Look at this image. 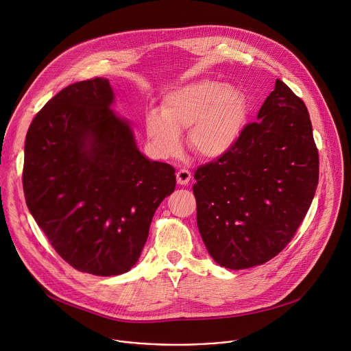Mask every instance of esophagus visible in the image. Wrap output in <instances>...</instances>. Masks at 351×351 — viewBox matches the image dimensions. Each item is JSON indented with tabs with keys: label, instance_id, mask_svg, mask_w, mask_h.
Here are the masks:
<instances>
[{
	"label": "esophagus",
	"instance_id": "34e87169",
	"mask_svg": "<svg viewBox=\"0 0 351 351\" xmlns=\"http://www.w3.org/2000/svg\"><path fill=\"white\" fill-rule=\"evenodd\" d=\"M190 178H191V173H190V171H187V169H180V171H178V173H176V179H178V183L179 184H187L189 182H190Z\"/></svg>",
	"mask_w": 351,
	"mask_h": 351
}]
</instances>
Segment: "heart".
Masks as SVG:
<instances>
[{
	"mask_svg": "<svg viewBox=\"0 0 351 351\" xmlns=\"http://www.w3.org/2000/svg\"><path fill=\"white\" fill-rule=\"evenodd\" d=\"M248 112L245 93L215 80H195L168 91L158 112L148 114L147 136L161 157L173 156L179 133L203 158H218L233 148Z\"/></svg>",
	"mask_w": 351,
	"mask_h": 351,
	"instance_id": "b5f03b06",
	"label": "heart"
}]
</instances>
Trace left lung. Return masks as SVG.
Instances as JSON below:
<instances>
[{"mask_svg": "<svg viewBox=\"0 0 351 351\" xmlns=\"http://www.w3.org/2000/svg\"><path fill=\"white\" fill-rule=\"evenodd\" d=\"M318 178L308 110L276 79L230 152L194 172L197 225L210 256L229 269L272 260L303 222Z\"/></svg>", "mask_w": 351, "mask_h": 351, "instance_id": "left-lung-1", "label": "left lung"}]
</instances>
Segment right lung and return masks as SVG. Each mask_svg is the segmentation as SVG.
<instances>
[{
	"mask_svg": "<svg viewBox=\"0 0 351 351\" xmlns=\"http://www.w3.org/2000/svg\"><path fill=\"white\" fill-rule=\"evenodd\" d=\"M112 101L104 77L69 84L38 111L25 143L30 214L61 258L97 276L137 263L156 210L176 186L172 165L138 152Z\"/></svg>",
	"mask_w": 351,
	"mask_h": 351,
	"instance_id": "1",
	"label": "right lung"
}]
</instances>
